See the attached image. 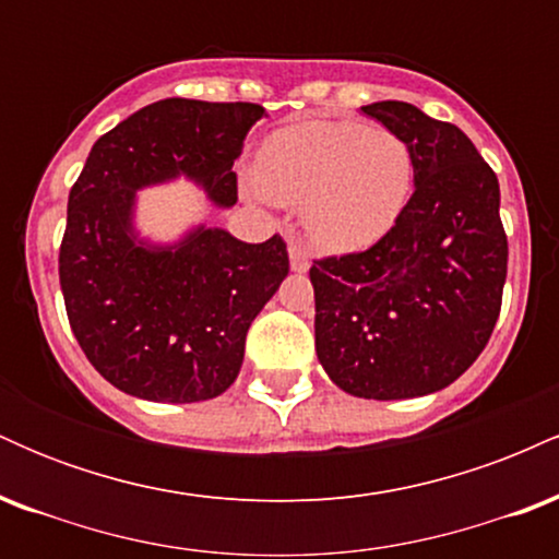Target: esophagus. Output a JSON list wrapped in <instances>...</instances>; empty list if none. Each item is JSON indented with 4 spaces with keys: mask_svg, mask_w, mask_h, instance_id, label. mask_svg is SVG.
Wrapping results in <instances>:
<instances>
[{
    "mask_svg": "<svg viewBox=\"0 0 559 559\" xmlns=\"http://www.w3.org/2000/svg\"><path fill=\"white\" fill-rule=\"evenodd\" d=\"M288 260H292V271L305 273L310 271V254H307L305 243L301 241H288Z\"/></svg>",
    "mask_w": 559,
    "mask_h": 559,
    "instance_id": "esophagus-1",
    "label": "esophagus"
}]
</instances>
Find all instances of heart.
I'll return each mask as SVG.
<instances>
[{"instance_id": "heart-1", "label": "heart", "mask_w": 559, "mask_h": 559, "mask_svg": "<svg viewBox=\"0 0 559 559\" xmlns=\"http://www.w3.org/2000/svg\"><path fill=\"white\" fill-rule=\"evenodd\" d=\"M258 186L275 202L301 204L307 234L323 247H365L407 207L415 157L389 128L310 120L281 128L262 144Z\"/></svg>"}]
</instances>
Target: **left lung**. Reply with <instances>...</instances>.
<instances>
[{"label": "left lung", "instance_id": "left-lung-1", "mask_svg": "<svg viewBox=\"0 0 559 559\" xmlns=\"http://www.w3.org/2000/svg\"><path fill=\"white\" fill-rule=\"evenodd\" d=\"M362 112L409 144L415 191L373 247L312 260L316 349L346 394L413 400L457 381L497 325L507 278L499 181L457 126L407 102Z\"/></svg>", "mask_w": 559, "mask_h": 559}]
</instances>
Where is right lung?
Segmentation results:
<instances>
[{
  "label": "right lung",
  "mask_w": 559,
  "mask_h": 559,
  "mask_svg": "<svg viewBox=\"0 0 559 559\" xmlns=\"http://www.w3.org/2000/svg\"><path fill=\"white\" fill-rule=\"evenodd\" d=\"M265 118L252 102L163 99L107 131L68 197L60 286L83 355L115 389L150 402H202L239 376L247 331L288 275L278 234L243 243L197 228L178 247L131 234L136 189L194 178L210 199H239L234 159Z\"/></svg>",
  "instance_id": "right-lung-1"
}]
</instances>
